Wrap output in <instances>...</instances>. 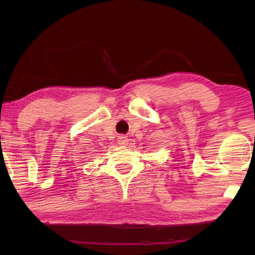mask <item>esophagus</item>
Wrapping results in <instances>:
<instances>
[{
	"label": "esophagus",
	"instance_id": "1",
	"mask_svg": "<svg viewBox=\"0 0 255 255\" xmlns=\"http://www.w3.org/2000/svg\"><path fill=\"white\" fill-rule=\"evenodd\" d=\"M127 142H128V140H127V138H126V137L121 136V137L118 138V143L121 144V145H126V144H127Z\"/></svg>",
	"mask_w": 255,
	"mask_h": 255
}]
</instances>
